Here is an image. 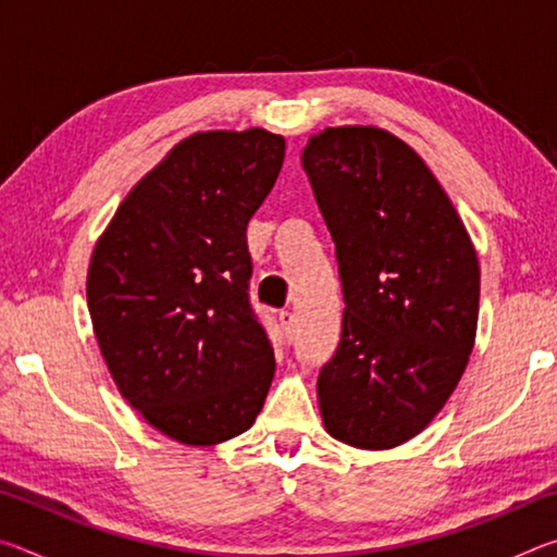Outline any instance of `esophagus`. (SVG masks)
<instances>
[{
	"mask_svg": "<svg viewBox=\"0 0 557 557\" xmlns=\"http://www.w3.org/2000/svg\"><path fill=\"white\" fill-rule=\"evenodd\" d=\"M277 319H280L282 332H285V336H287V338H289L292 334H295V322H297V319H295V314L289 312V309H282Z\"/></svg>",
	"mask_w": 557,
	"mask_h": 557,
	"instance_id": "34e87169",
	"label": "esophagus"
}]
</instances>
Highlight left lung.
Segmentation results:
<instances>
[{
  "label": "left lung",
  "instance_id": "8db88e82",
  "mask_svg": "<svg viewBox=\"0 0 557 557\" xmlns=\"http://www.w3.org/2000/svg\"><path fill=\"white\" fill-rule=\"evenodd\" d=\"M301 166L336 245L342 338L319 371L324 428L358 449L425 430L474 348L479 260L435 174L381 127H326Z\"/></svg>",
  "mask_w": 557,
  "mask_h": 557
}]
</instances>
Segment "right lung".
<instances>
[{"mask_svg":"<svg viewBox=\"0 0 557 557\" xmlns=\"http://www.w3.org/2000/svg\"><path fill=\"white\" fill-rule=\"evenodd\" d=\"M285 137L196 132L139 178L92 250L88 309L108 371L149 425L219 445L265 405L275 354L250 307L248 221Z\"/></svg>","mask_w":557,"mask_h":557,"instance_id":"add662e5","label":"right lung"}]
</instances>
